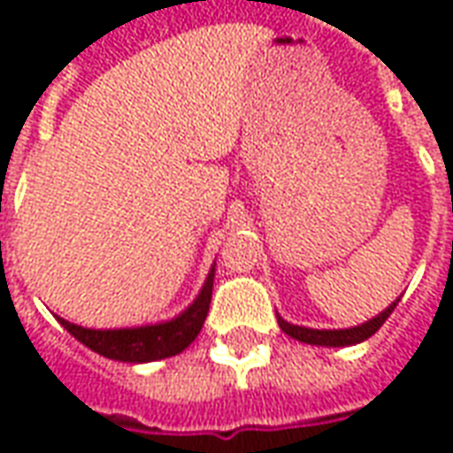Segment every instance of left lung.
<instances>
[{
  "label": "left lung",
  "mask_w": 453,
  "mask_h": 453,
  "mask_svg": "<svg viewBox=\"0 0 453 453\" xmlns=\"http://www.w3.org/2000/svg\"><path fill=\"white\" fill-rule=\"evenodd\" d=\"M398 301L400 298H395L386 311H380L376 318H371L366 323L357 325V327H344V330H313V327L288 323L281 315H276V320H279V327L288 337L305 342V344H315V347H351V344H359V342L369 340L371 334L379 333V327L388 320V315L393 313V308L398 305Z\"/></svg>",
  "instance_id": "obj_1"
}]
</instances>
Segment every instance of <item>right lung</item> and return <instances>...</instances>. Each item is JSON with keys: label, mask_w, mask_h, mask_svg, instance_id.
<instances>
[{"label": "right lung", "mask_w": 453, "mask_h": 453, "mask_svg": "<svg viewBox=\"0 0 453 453\" xmlns=\"http://www.w3.org/2000/svg\"><path fill=\"white\" fill-rule=\"evenodd\" d=\"M213 276H216V265L211 266L194 303L184 308L177 318L162 320V323L120 327V330H92V327L70 323L60 315H55V318L74 340H80L84 347H89L106 359L126 361V364H148V361L167 359V357H174L179 351L187 349L201 333V327L206 323L211 294H213Z\"/></svg>", "instance_id": "obj_1"}]
</instances>
